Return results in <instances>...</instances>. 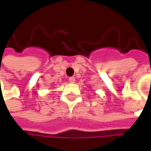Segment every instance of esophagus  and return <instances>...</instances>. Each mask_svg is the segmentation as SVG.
Instances as JSON below:
<instances>
[{
    "mask_svg": "<svg viewBox=\"0 0 151 151\" xmlns=\"http://www.w3.org/2000/svg\"><path fill=\"white\" fill-rule=\"evenodd\" d=\"M68 81H69V83H75V78L71 77V78H68Z\"/></svg>",
    "mask_w": 151,
    "mask_h": 151,
    "instance_id": "1",
    "label": "esophagus"
}]
</instances>
